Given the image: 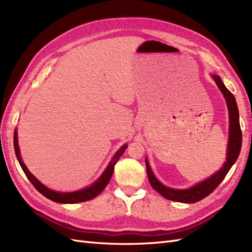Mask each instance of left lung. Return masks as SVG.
Listing matches in <instances>:
<instances>
[{
  "label": "left lung",
  "mask_w": 252,
  "mask_h": 252,
  "mask_svg": "<svg viewBox=\"0 0 252 252\" xmlns=\"http://www.w3.org/2000/svg\"><path fill=\"white\" fill-rule=\"evenodd\" d=\"M212 78L217 83L219 89L225 97L228 108V114H229V136H228V146L226 150V161L223 164V166L220 167V170L210 175L208 179L197 183V184L187 189H175L162 184V183L155 177L154 172H152L150 168L148 159L145 158L148 180L151 187L167 200L187 204L195 203L203 200L204 197L209 195L213 190L220 184V182L224 180L226 174L230 170L232 165L239 158L242 147V131L240 126L238 105H236L235 97L230 91L226 88L223 81L220 80L219 75L212 74Z\"/></svg>",
  "instance_id": "1"
}]
</instances>
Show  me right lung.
<instances>
[{"mask_svg": "<svg viewBox=\"0 0 252 252\" xmlns=\"http://www.w3.org/2000/svg\"><path fill=\"white\" fill-rule=\"evenodd\" d=\"M13 146H14V151H16L17 158H18V161H19V163L22 167L23 171H24V173L26 174V177L28 178V180L30 182H32V184L34 186V188L37 190V191L42 193L44 196H46L47 199L53 201V202L61 203V204H75V203H81V202L93 200V199H94L96 195H98L103 191L105 187L107 186V184H108L111 177H112L114 165H116L117 162L119 161L120 157L124 154V151L127 148L128 145L127 144L123 145V146H122L116 152V155L113 156V158H111V161L109 162L108 166L106 167V169L101 174V177L98 178L94 183V184H91L90 186L84 188V189L77 190V191H71V192L55 191V190L49 189L48 187L43 185L42 183L39 180H37L32 172L28 170L26 165L23 163V159L21 158L20 148H19V144H18V132H17V130H14Z\"/></svg>", "mask_w": 252, "mask_h": 252, "instance_id": "1", "label": "right lung"}]
</instances>
